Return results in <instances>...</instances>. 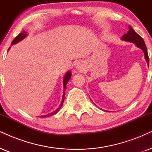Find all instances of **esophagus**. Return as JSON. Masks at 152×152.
Here are the masks:
<instances>
[{
  "label": "esophagus",
  "instance_id": "1",
  "mask_svg": "<svg viewBox=\"0 0 152 152\" xmlns=\"http://www.w3.org/2000/svg\"><path fill=\"white\" fill-rule=\"evenodd\" d=\"M76 69H79V70L83 69V65L81 64H77V65H76Z\"/></svg>",
  "mask_w": 152,
  "mask_h": 152
}]
</instances>
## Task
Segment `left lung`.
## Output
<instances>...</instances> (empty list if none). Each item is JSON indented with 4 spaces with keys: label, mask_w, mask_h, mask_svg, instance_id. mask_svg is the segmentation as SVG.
<instances>
[{
    "label": "left lung",
    "mask_w": 152,
    "mask_h": 152,
    "mask_svg": "<svg viewBox=\"0 0 152 152\" xmlns=\"http://www.w3.org/2000/svg\"><path fill=\"white\" fill-rule=\"evenodd\" d=\"M121 38L123 41L131 42V43H135L137 48H139L142 50L144 53H145V59L146 61H147L148 66H149V56H148L147 50L145 43V41H144L143 38H142L141 36L138 35L135 31L132 29V28L130 26V25H129V31H128V32L127 34H124V35L122 36Z\"/></svg>",
    "instance_id": "obj_1"
}]
</instances>
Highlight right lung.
I'll use <instances>...</instances> for the list:
<instances>
[{
  "label": "right lung",
  "instance_id": "right-lung-1",
  "mask_svg": "<svg viewBox=\"0 0 152 152\" xmlns=\"http://www.w3.org/2000/svg\"><path fill=\"white\" fill-rule=\"evenodd\" d=\"M26 32H25L24 31H22V33H20V34H19L18 36H17V37L15 38V39L13 40L12 43H11V45H14V44L18 43V42H20V41H22V40L24 39V38L26 37ZM9 50V49H8ZM71 76H72V73H71V72H67L66 75L64 76V81H63V83H64V93H63V97H62V103H61V104L59 105V107L57 108L56 110L54 111L53 112L50 113V114H47V115H43V116H41V118H44V117H49V116H53V115L55 114L56 113L58 112V111H59V109H61V107H62L63 105V102H64V95H65V89H66V86L67 85V83H68L69 80H70L71 78Z\"/></svg>",
  "mask_w": 152,
  "mask_h": 152
}]
</instances>
